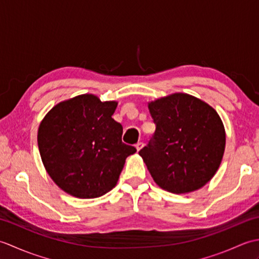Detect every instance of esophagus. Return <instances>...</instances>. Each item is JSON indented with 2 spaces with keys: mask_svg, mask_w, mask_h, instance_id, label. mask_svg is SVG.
Listing matches in <instances>:
<instances>
[{
  "mask_svg": "<svg viewBox=\"0 0 259 259\" xmlns=\"http://www.w3.org/2000/svg\"><path fill=\"white\" fill-rule=\"evenodd\" d=\"M142 147H144V142H137V144H136L137 151H139Z\"/></svg>",
  "mask_w": 259,
  "mask_h": 259,
  "instance_id": "34e87169",
  "label": "esophagus"
}]
</instances>
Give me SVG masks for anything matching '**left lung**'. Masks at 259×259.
I'll return each mask as SVG.
<instances>
[{"label":"left lung","mask_w":259,"mask_h":259,"mask_svg":"<svg viewBox=\"0 0 259 259\" xmlns=\"http://www.w3.org/2000/svg\"><path fill=\"white\" fill-rule=\"evenodd\" d=\"M156 131L139 151L156 184L184 194L201 188L222 162L226 135L210 106L186 93L148 104Z\"/></svg>","instance_id":"obj_1"}]
</instances>
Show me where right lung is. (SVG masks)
Returning a JSON list of instances; mask_svg holds the SVG:
<instances>
[{
  "label": "right lung",
  "mask_w": 259,
  "mask_h": 259,
  "mask_svg": "<svg viewBox=\"0 0 259 259\" xmlns=\"http://www.w3.org/2000/svg\"><path fill=\"white\" fill-rule=\"evenodd\" d=\"M115 101L82 95L60 102L42 120L37 145L48 174L78 198H97L117 185L125 158L137 149L121 140Z\"/></svg>",
  "instance_id": "add662e5"
}]
</instances>
